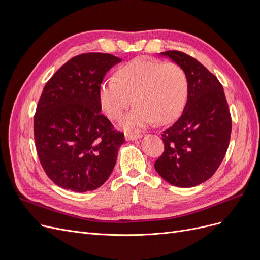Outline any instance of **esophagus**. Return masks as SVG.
Listing matches in <instances>:
<instances>
[{"mask_svg": "<svg viewBox=\"0 0 260 260\" xmlns=\"http://www.w3.org/2000/svg\"><path fill=\"white\" fill-rule=\"evenodd\" d=\"M142 138V135L141 133H125L124 135V139L127 141H133Z\"/></svg>", "mask_w": 260, "mask_h": 260, "instance_id": "1", "label": "esophagus"}]
</instances>
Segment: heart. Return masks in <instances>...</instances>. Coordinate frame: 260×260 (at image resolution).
Masks as SVG:
<instances>
[{
  "instance_id": "1",
  "label": "heart",
  "mask_w": 260,
  "mask_h": 260,
  "mask_svg": "<svg viewBox=\"0 0 260 260\" xmlns=\"http://www.w3.org/2000/svg\"><path fill=\"white\" fill-rule=\"evenodd\" d=\"M116 77L99 86V102L103 113L118 119L131 103L136 106L119 122L124 131L137 132L154 123H169L182 112L187 99V77L176 62L139 57L121 66Z\"/></svg>"
}]
</instances>
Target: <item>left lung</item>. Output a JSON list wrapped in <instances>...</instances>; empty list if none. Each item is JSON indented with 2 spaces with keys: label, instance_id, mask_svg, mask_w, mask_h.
I'll use <instances>...</instances> for the list:
<instances>
[{
  "label": "left lung",
  "instance_id": "obj_1",
  "mask_svg": "<svg viewBox=\"0 0 260 260\" xmlns=\"http://www.w3.org/2000/svg\"><path fill=\"white\" fill-rule=\"evenodd\" d=\"M184 69L187 101L179 119L162 132L165 151L155 169L168 183L192 187L205 182L221 164L232 121L223 88L199 60L179 51L161 52Z\"/></svg>",
  "mask_w": 260,
  "mask_h": 260
}]
</instances>
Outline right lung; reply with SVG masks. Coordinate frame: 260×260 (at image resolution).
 Returning <instances> with one entry per match:
<instances>
[{
  "instance_id": "add662e5",
  "label": "right lung",
  "mask_w": 260,
  "mask_h": 260,
  "mask_svg": "<svg viewBox=\"0 0 260 260\" xmlns=\"http://www.w3.org/2000/svg\"><path fill=\"white\" fill-rule=\"evenodd\" d=\"M120 61L112 54L78 55L44 86L35 115L36 147L46 175L62 188L96 190L115 167L124 137L101 114L98 92Z\"/></svg>"
}]
</instances>
